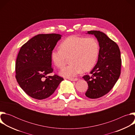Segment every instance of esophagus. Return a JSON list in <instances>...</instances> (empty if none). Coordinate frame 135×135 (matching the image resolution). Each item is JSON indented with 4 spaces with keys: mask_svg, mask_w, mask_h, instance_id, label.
Here are the masks:
<instances>
[{
    "mask_svg": "<svg viewBox=\"0 0 135 135\" xmlns=\"http://www.w3.org/2000/svg\"><path fill=\"white\" fill-rule=\"evenodd\" d=\"M68 80L71 81H76L78 80V79L77 78H72V79L71 78V79H68Z\"/></svg>",
    "mask_w": 135,
    "mask_h": 135,
    "instance_id": "34e87169",
    "label": "esophagus"
}]
</instances>
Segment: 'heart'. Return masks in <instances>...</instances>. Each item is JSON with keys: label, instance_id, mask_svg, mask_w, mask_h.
<instances>
[{"label": "heart", "instance_id": "b5f03b06", "mask_svg": "<svg viewBox=\"0 0 135 135\" xmlns=\"http://www.w3.org/2000/svg\"><path fill=\"white\" fill-rule=\"evenodd\" d=\"M60 48L52 51L51 59L57 67L61 68L66 64L67 57H70L71 64L60 71L61 76L67 78H73L82 70H90L97 61L99 50L95 38L74 35L66 38Z\"/></svg>", "mask_w": 135, "mask_h": 135}]
</instances>
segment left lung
Returning a JSON list of instances; mask_svg holds the SVG:
<instances>
[{
	"label": "left lung",
	"mask_w": 135,
	"mask_h": 135,
	"mask_svg": "<svg viewBox=\"0 0 135 135\" xmlns=\"http://www.w3.org/2000/svg\"><path fill=\"white\" fill-rule=\"evenodd\" d=\"M87 33L95 36L100 47L97 63L91 75L83 77L89 86L85 95L96 99L108 93L118 80L121 74V53L117 44L104 32L91 30Z\"/></svg>",
	"instance_id": "obj_1"
}]
</instances>
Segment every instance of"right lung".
<instances>
[{"label":"right lung","instance_id":"add662e5","mask_svg":"<svg viewBox=\"0 0 135 135\" xmlns=\"http://www.w3.org/2000/svg\"><path fill=\"white\" fill-rule=\"evenodd\" d=\"M61 35L56 33L37 35L23 45L15 63V78L22 89L38 100L49 97L64 80L53 72L51 52Z\"/></svg>","mask_w":135,"mask_h":135}]
</instances>
